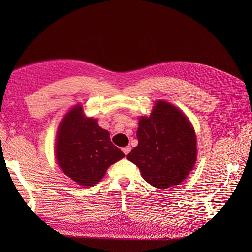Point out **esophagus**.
I'll return each instance as SVG.
<instances>
[{"instance_id":"34e87169","label":"esophagus","mask_w":252,"mask_h":252,"mask_svg":"<svg viewBox=\"0 0 252 252\" xmlns=\"http://www.w3.org/2000/svg\"><path fill=\"white\" fill-rule=\"evenodd\" d=\"M123 151H124V153L126 155L129 151H130V147L129 146H127V147H125V148H123Z\"/></svg>"}]
</instances>
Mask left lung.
<instances>
[{
  "label": "left lung",
  "mask_w": 252,
  "mask_h": 252,
  "mask_svg": "<svg viewBox=\"0 0 252 252\" xmlns=\"http://www.w3.org/2000/svg\"><path fill=\"white\" fill-rule=\"evenodd\" d=\"M138 146L126 158L153 187L166 189L188 177L196 161V136L189 122L175 106L157 102L149 117H142Z\"/></svg>",
  "instance_id": "left-lung-1"
}]
</instances>
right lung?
Returning a JSON list of instances; mask_svg holds the SVG:
<instances>
[{
    "label": "right lung",
    "instance_id": "obj_1",
    "mask_svg": "<svg viewBox=\"0 0 252 252\" xmlns=\"http://www.w3.org/2000/svg\"><path fill=\"white\" fill-rule=\"evenodd\" d=\"M125 153L110 141L97 119L86 118L82 106L73 107L59 126L56 158L63 173L83 186H94Z\"/></svg>",
    "mask_w": 252,
    "mask_h": 252
}]
</instances>
